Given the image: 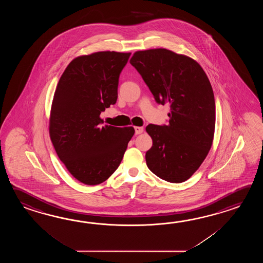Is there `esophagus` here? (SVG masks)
<instances>
[{
	"label": "esophagus",
	"mask_w": 263,
	"mask_h": 263,
	"mask_svg": "<svg viewBox=\"0 0 263 263\" xmlns=\"http://www.w3.org/2000/svg\"><path fill=\"white\" fill-rule=\"evenodd\" d=\"M134 130H135V134H141L144 132V128L143 127H134Z\"/></svg>",
	"instance_id": "obj_1"
}]
</instances>
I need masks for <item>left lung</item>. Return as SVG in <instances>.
<instances>
[{"instance_id":"1","label":"left lung","mask_w":263,"mask_h":263,"mask_svg":"<svg viewBox=\"0 0 263 263\" xmlns=\"http://www.w3.org/2000/svg\"><path fill=\"white\" fill-rule=\"evenodd\" d=\"M157 103H170L167 125L146 126L153 141L145 153L152 173L168 182L190 179L213 145L215 101L200 65L166 49L139 50L129 60Z\"/></svg>"}]
</instances>
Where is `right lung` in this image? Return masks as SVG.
Instances as JSON below:
<instances>
[{
  "instance_id": "obj_1",
  "label": "right lung",
  "mask_w": 263,
  "mask_h": 263,
  "mask_svg": "<svg viewBox=\"0 0 263 263\" xmlns=\"http://www.w3.org/2000/svg\"><path fill=\"white\" fill-rule=\"evenodd\" d=\"M130 53L99 51L69 63L58 82L50 136L69 173L84 184L105 181L123 159L133 127L103 125L100 118L118 100V79Z\"/></svg>"
}]
</instances>
